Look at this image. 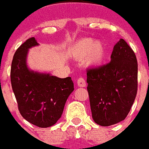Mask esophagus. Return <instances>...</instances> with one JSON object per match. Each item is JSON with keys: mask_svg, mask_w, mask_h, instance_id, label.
<instances>
[{"mask_svg": "<svg viewBox=\"0 0 149 149\" xmlns=\"http://www.w3.org/2000/svg\"><path fill=\"white\" fill-rule=\"evenodd\" d=\"M77 85L80 88H84L86 86V81L84 78L80 77L77 80Z\"/></svg>", "mask_w": 149, "mask_h": 149, "instance_id": "obj_1", "label": "esophagus"}]
</instances>
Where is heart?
I'll use <instances>...</instances> for the list:
<instances>
[{
  "mask_svg": "<svg viewBox=\"0 0 149 149\" xmlns=\"http://www.w3.org/2000/svg\"><path fill=\"white\" fill-rule=\"evenodd\" d=\"M71 53L77 59H84L86 56L85 62L88 65L98 66L104 62L107 50L102 42L84 38L73 45Z\"/></svg>",
  "mask_w": 149,
  "mask_h": 149,
  "instance_id": "1",
  "label": "heart"
}]
</instances>
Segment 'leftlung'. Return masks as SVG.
<instances>
[{
	"label": "left lung",
	"instance_id": "obj_1",
	"mask_svg": "<svg viewBox=\"0 0 149 149\" xmlns=\"http://www.w3.org/2000/svg\"><path fill=\"white\" fill-rule=\"evenodd\" d=\"M111 58L108 64L87 71L92 118L102 126L125 119L137 91V61L124 39L114 45Z\"/></svg>",
	"mask_w": 149,
	"mask_h": 149
}]
</instances>
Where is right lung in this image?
I'll return each instance as SVG.
<instances>
[{"label": "right lung", "mask_w": 149, "mask_h": 149, "mask_svg": "<svg viewBox=\"0 0 149 149\" xmlns=\"http://www.w3.org/2000/svg\"><path fill=\"white\" fill-rule=\"evenodd\" d=\"M38 45L32 37L17 49L12 62L11 83L23 118L36 126L47 128L61 117L74 86L71 77L59 78L28 68V50Z\"/></svg>", "instance_id": "obj_1"}]
</instances>
